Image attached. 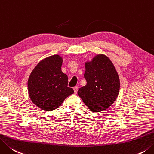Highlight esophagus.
<instances>
[{
  "label": "esophagus",
  "mask_w": 154,
  "mask_h": 154,
  "mask_svg": "<svg viewBox=\"0 0 154 154\" xmlns=\"http://www.w3.org/2000/svg\"><path fill=\"white\" fill-rule=\"evenodd\" d=\"M78 90V86H75V87H74V93H75V94H76V93H77Z\"/></svg>",
  "instance_id": "esophagus-1"
}]
</instances>
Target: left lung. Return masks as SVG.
I'll use <instances>...</instances> for the list:
<instances>
[{
    "label": "left lung",
    "instance_id": "1",
    "mask_svg": "<svg viewBox=\"0 0 154 154\" xmlns=\"http://www.w3.org/2000/svg\"><path fill=\"white\" fill-rule=\"evenodd\" d=\"M85 69L87 83L78 90V96L92 112L107 109L117 99L120 89L115 66L109 57L100 54L85 62Z\"/></svg>",
    "mask_w": 154,
    "mask_h": 154
}]
</instances>
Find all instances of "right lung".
<instances>
[{
	"mask_svg": "<svg viewBox=\"0 0 154 154\" xmlns=\"http://www.w3.org/2000/svg\"><path fill=\"white\" fill-rule=\"evenodd\" d=\"M60 55L45 57L32 70L27 86L30 99L43 111H51L61 105L74 90L68 87V76L63 73Z\"/></svg>",
	"mask_w": 154,
	"mask_h": 154,
	"instance_id": "add662e5",
	"label": "right lung"
}]
</instances>
